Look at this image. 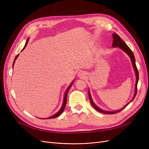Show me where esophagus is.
<instances>
[{
	"label": "esophagus",
	"mask_w": 149,
	"mask_h": 149,
	"mask_svg": "<svg viewBox=\"0 0 149 149\" xmlns=\"http://www.w3.org/2000/svg\"><path fill=\"white\" fill-rule=\"evenodd\" d=\"M86 75V74L84 71H80L78 74V76L80 77V78H83L85 77V76Z\"/></svg>",
	"instance_id": "1"
}]
</instances>
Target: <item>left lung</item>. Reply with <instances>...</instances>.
I'll return each mask as SVG.
<instances>
[{"instance_id": "1", "label": "left lung", "mask_w": 149, "mask_h": 149, "mask_svg": "<svg viewBox=\"0 0 149 149\" xmlns=\"http://www.w3.org/2000/svg\"><path fill=\"white\" fill-rule=\"evenodd\" d=\"M113 36V43H112V46L113 47H119L120 48H121V49H123L125 52H126L128 56L130 57V58H131L132 60V65H133V67H134V69H135V72L136 73V84H135V95L134 98H132V100L130 101V102L134 100L136 95V93H137V84H138V80H139V74H138V70L137 69V67L136 66V63H135V58L134 56V54L133 53V52L132 51V50L130 49L129 47L126 44L122 39L120 38V37L116 33H114L112 35ZM89 100H90V102L92 104V106H93V107L95 109L101 113H107V114H114V113H118L120 111H121L123 109H124L125 107H126L130 103H127L126 106L124 107H123L121 109L118 111H113V112H109V111H103L102 109H101L100 108H98L94 103H93V101L91 98V95H90V93L89 92Z\"/></svg>"}]
</instances>
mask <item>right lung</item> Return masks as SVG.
Segmentation results:
<instances>
[{"label":"right lung","mask_w":149,"mask_h":149,"mask_svg":"<svg viewBox=\"0 0 149 149\" xmlns=\"http://www.w3.org/2000/svg\"><path fill=\"white\" fill-rule=\"evenodd\" d=\"M28 40H29V38L27 39V40H26V43H25V46H24V48H23V49L22 51H23V49H24L25 48V47L26 46V45H27V44H28ZM19 55V54H17V56H16V57H15L14 60V62H13V66H14V64L15 60H16V58H17V57H18ZM73 83H74V81H72V82L71 83V84H70L69 85V86L68 88V89H67V90H66V93H65V97H64L63 103V104H62V106H61V109H60V110L57 113H56V114H55V115H52V116H51L49 117V118H48V119H52V118H56V117H57V116H60V115L62 113V112H63L64 109H65V106H66V100H67V95H68V91H69V90L70 88L71 87V86L72 85Z\"/></svg>","instance_id":"add662e5"}]
</instances>
